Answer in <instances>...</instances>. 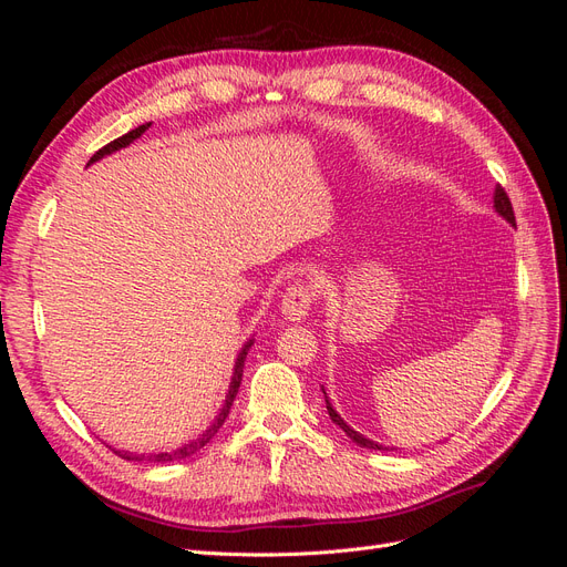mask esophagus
<instances>
[{"label":"esophagus","instance_id":"esophagus-1","mask_svg":"<svg viewBox=\"0 0 567 567\" xmlns=\"http://www.w3.org/2000/svg\"><path fill=\"white\" fill-rule=\"evenodd\" d=\"M312 302H315L312 288L307 286V284H293V286H290V288L286 290V293H284L281 315H284L288 321H300V319H305L307 315H310Z\"/></svg>","mask_w":567,"mask_h":567}]
</instances>
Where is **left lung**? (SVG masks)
<instances>
[{
	"label": "left lung",
	"mask_w": 567,
	"mask_h": 567,
	"mask_svg": "<svg viewBox=\"0 0 567 567\" xmlns=\"http://www.w3.org/2000/svg\"><path fill=\"white\" fill-rule=\"evenodd\" d=\"M494 210L499 213L506 221H511V225H516V215H513V205H511V200H508V196H506V192L502 186H496L494 188ZM323 390V388H321ZM323 398H326V392H323ZM326 409H329V416H331V421L340 427L342 433H346L352 442H357L359 447H367V450H381V452H385V450H390V447H383V444H379V442H373V440H369V437H364V435H359L357 431H352V427L340 419V414L338 411L331 406V402H329V398H326Z\"/></svg>",
	"instance_id": "left-lung-1"
}]
</instances>
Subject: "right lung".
<instances>
[{
    "mask_svg": "<svg viewBox=\"0 0 567 567\" xmlns=\"http://www.w3.org/2000/svg\"><path fill=\"white\" fill-rule=\"evenodd\" d=\"M148 127H151V123L140 125V127H134L132 132H127V134H123V136H117V140H113V142H111V144H106L104 148H99V151L94 153V156H92V161H90V163H96V161H101L104 156H111V153H115V151H120V148L130 146L134 140H140V136H142ZM90 163H87V165H90ZM250 346H252V340H248L246 346L241 348V352H238V357H236V367H234V375H231V385H229L227 400H225V406H221L219 416L213 421V425H210L208 431H205L198 440L184 444V447H179V450H175V452H161V454H148V456H146V454H132V452H117V456H123V458H127V461H153V463H167V461H182V458H188L192 454H196L200 447H205V444H208V442L215 437V433L219 431L221 423H225V421H227V416H229V409H231V404H234L236 392H238V388H241L244 364H246V354H248Z\"/></svg>",
    "mask_w": 567,
    "mask_h": 567,
    "instance_id": "1",
    "label": "right lung"
}]
</instances>
